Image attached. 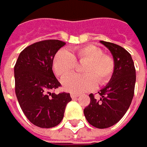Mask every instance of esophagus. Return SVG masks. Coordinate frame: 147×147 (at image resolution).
Instances as JSON below:
<instances>
[{
	"label": "esophagus",
	"instance_id": "1",
	"mask_svg": "<svg viewBox=\"0 0 147 147\" xmlns=\"http://www.w3.org/2000/svg\"><path fill=\"white\" fill-rule=\"evenodd\" d=\"M70 96H71V98H72V99H76V98H78V97H79V94H73V93H72V94H70Z\"/></svg>",
	"mask_w": 147,
	"mask_h": 147
}]
</instances>
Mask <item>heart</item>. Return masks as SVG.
I'll return each mask as SVG.
<instances>
[{"instance_id":"1","label":"heart","mask_w":147,"mask_h":147,"mask_svg":"<svg viewBox=\"0 0 147 147\" xmlns=\"http://www.w3.org/2000/svg\"><path fill=\"white\" fill-rule=\"evenodd\" d=\"M76 61L86 62L83 68L85 74H70L62 80L63 89L73 94L94 89L97 81L100 84H106L114 72L113 59L103 54L101 48L92 44L77 47L71 53L67 50L58 51L53 59V70L63 78L74 71Z\"/></svg>"}]
</instances>
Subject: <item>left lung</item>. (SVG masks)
Returning a JSON list of instances; mask_svg holds the SVG:
<instances>
[{"label": "left lung", "instance_id": "obj_1", "mask_svg": "<svg viewBox=\"0 0 147 147\" xmlns=\"http://www.w3.org/2000/svg\"><path fill=\"white\" fill-rule=\"evenodd\" d=\"M111 53L114 59V72L109 83L100 90V99L89 94L90 103L84 110L89 124L105 129L116 124L128 110L134 96L136 68L131 55L119 45L100 41Z\"/></svg>", "mask_w": 147, "mask_h": 147}]
</instances>
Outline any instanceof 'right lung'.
Returning <instances> with one entry per match:
<instances>
[{"instance_id": "obj_1", "label": "right lung", "mask_w": 147, "mask_h": 147, "mask_svg": "<svg viewBox=\"0 0 147 147\" xmlns=\"http://www.w3.org/2000/svg\"><path fill=\"white\" fill-rule=\"evenodd\" d=\"M66 43L45 40L26 47L14 67L15 91L26 118L41 128H52L62 121L66 105L72 99L68 93L56 94L61 86L53 72L55 54Z\"/></svg>"}]
</instances>
